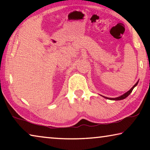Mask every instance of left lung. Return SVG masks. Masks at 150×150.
I'll return each instance as SVG.
<instances>
[{"instance_id":"8db88e82","label":"left lung","mask_w":150,"mask_h":150,"mask_svg":"<svg viewBox=\"0 0 150 150\" xmlns=\"http://www.w3.org/2000/svg\"><path fill=\"white\" fill-rule=\"evenodd\" d=\"M138 81L137 82L135 85H134L132 87L130 90H129L128 92H126V93H124V95H121L120 96H118V97H116V98H108V97H106V96H103V97H105V98H107V99H109V100H122V99H124V98H126L127 96H128L130 94L132 93V90L134 89V88L136 87V86L138 85Z\"/></svg>"}]
</instances>
